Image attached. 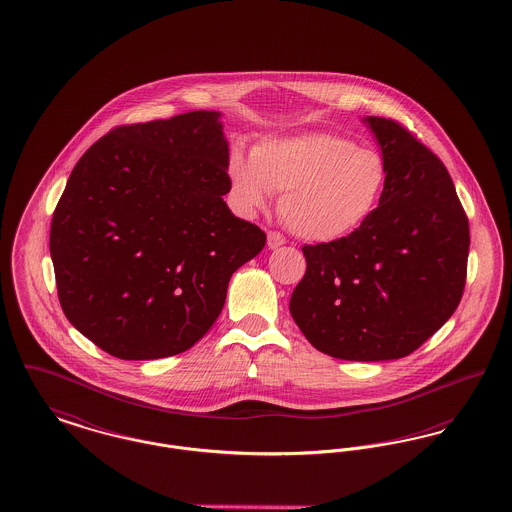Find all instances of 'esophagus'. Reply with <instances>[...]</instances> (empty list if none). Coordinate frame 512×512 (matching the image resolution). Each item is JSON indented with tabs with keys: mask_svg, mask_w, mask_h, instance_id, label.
I'll use <instances>...</instances> for the list:
<instances>
[{
	"mask_svg": "<svg viewBox=\"0 0 512 512\" xmlns=\"http://www.w3.org/2000/svg\"><path fill=\"white\" fill-rule=\"evenodd\" d=\"M267 243H269V247H271V249H276V247H280V245H284V243H286V238H284L280 232H269V236H267Z\"/></svg>",
	"mask_w": 512,
	"mask_h": 512,
	"instance_id": "34e87169",
	"label": "esophagus"
}]
</instances>
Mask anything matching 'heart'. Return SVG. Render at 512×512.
<instances>
[{
	"label": "heart",
	"mask_w": 512,
	"mask_h": 512,
	"mask_svg": "<svg viewBox=\"0 0 512 512\" xmlns=\"http://www.w3.org/2000/svg\"><path fill=\"white\" fill-rule=\"evenodd\" d=\"M228 172L243 211H263L282 193L286 226L317 243L354 236L379 211L389 183L381 152L334 133L265 139L251 158L234 152Z\"/></svg>",
	"instance_id": "1"
}]
</instances>
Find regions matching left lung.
<instances>
[{
    "instance_id": "left-lung-1",
    "label": "left lung",
    "mask_w": 512,
    "mask_h": 512,
    "mask_svg": "<svg viewBox=\"0 0 512 512\" xmlns=\"http://www.w3.org/2000/svg\"><path fill=\"white\" fill-rule=\"evenodd\" d=\"M389 170L379 211L354 236L303 245L290 313L319 352L398 360L439 331L462 300L470 226L439 160L402 123L367 118Z\"/></svg>"
}]
</instances>
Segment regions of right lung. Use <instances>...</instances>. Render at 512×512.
<instances>
[{
  "instance_id": "obj_1",
  "label": "right lung",
  "mask_w": 512,
  "mask_h": 512,
  "mask_svg": "<svg viewBox=\"0 0 512 512\" xmlns=\"http://www.w3.org/2000/svg\"><path fill=\"white\" fill-rule=\"evenodd\" d=\"M216 112L120 125L75 164L50 253L69 323L120 360L176 356L218 319L265 232L234 216Z\"/></svg>"
}]
</instances>
